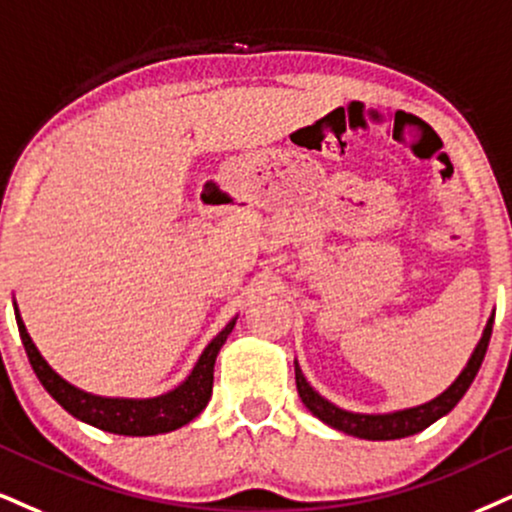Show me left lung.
Segmentation results:
<instances>
[{
    "label": "left lung",
    "mask_w": 512,
    "mask_h": 512,
    "mask_svg": "<svg viewBox=\"0 0 512 512\" xmlns=\"http://www.w3.org/2000/svg\"><path fill=\"white\" fill-rule=\"evenodd\" d=\"M491 327H494V313L487 320L482 337L472 351V356L465 363V368L460 370V375L453 380V384L446 391H441L439 396H434L432 401L420 403V406L394 410V413H353V410H344L334 406L332 401H327L325 396H320L308 380L304 372L299 368V361H294V375H296V389H299L301 401L311 410L318 420H323L325 425L334 427V430L351 434L358 439H370V441H389V439H403L410 434H418L430 427L432 422L444 418L446 413H451L456 408V403L463 399L465 391L470 389L472 380L479 372V365L484 361V353H487L489 339H491Z\"/></svg>",
    "instance_id": "left-lung-1"
}]
</instances>
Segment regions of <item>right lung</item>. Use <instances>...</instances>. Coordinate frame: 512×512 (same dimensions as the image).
I'll use <instances>...</instances> for the list:
<instances>
[{
  "mask_svg": "<svg viewBox=\"0 0 512 512\" xmlns=\"http://www.w3.org/2000/svg\"><path fill=\"white\" fill-rule=\"evenodd\" d=\"M14 311L18 332H21L25 353H28V361L33 365L37 380H40L42 387L49 391V396H52L63 410H68L73 418L87 422V425L97 427V430L123 434V437H151V434L173 432L197 418L201 410L206 408L208 399H211L213 365H216L218 353L223 349L225 339L230 337L232 327L237 323V318H232L230 323L211 339V344L206 346L204 353H201L197 365H194L192 372L187 375V380L178 384L175 389H170L161 396H154V399H118V396L90 394V391H82L78 387H73L71 382L63 380L59 372L44 361L42 353L37 351L28 330H25V323L21 313H18L16 301Z\"/></svg>",
  "mask_w": 512,
  "mask_h": 512,
  "instance_id": "1",
  "label": "right lung"
}]
</instances>
